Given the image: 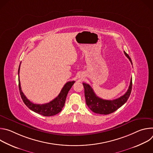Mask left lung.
I'll list each match as a JSON object with an SVG mask.
<instances>
[{
  "mask_svg": "<svg viewBox=\"0 0 153 153\" xmlns=\"http://www.w3.org/2000/svg\"><path fill=\"white\" fill-rule=\"evenodd\" d=\"M124 53L133 65L132 61L128 54H126L125 51H124ZM83 85L85 90L86 103L89 108L95 113L106 115L111 114L116 111L128 100L132 90V78L130 80L128 90L125 94L113 100H104L99 97L96 96L90 85L83 83Z\"/></svg>",
  "mask_w": 153,
  "mask_h": 153,
  "instance_id": "left-lung-1",
  "label": "left lung"
}]
</instances>
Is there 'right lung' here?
<instances>
[{"label":"right lung","mask_w":153,"mask_h":153,"mask_svg":"<svg viewBox=\"0 0 153 153\" xmlns=\"http://www.w3.org/2000/svg\"><path fill=\"white\" fill-rule=\"evenodd\" d=\"M20 66L18 70V74H19V70H20ZM75 81H70L68 82L65 84L62 88L60 93L56 97L54 100L50 102L49 103H45V104H36L31 101H30L26 96L24 95L23 92L22 91L21 87H20V83L19 79V88L20 94L24 103L31 110L33 111L34 112L38 113L40 115L43 116H54L62 111V109L63 107L65 100H66V97L68 93V91L71 89L72 86L74 83Z\"/></svg>","instance_id":"add662e5"}]
</instances>
